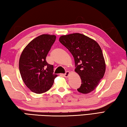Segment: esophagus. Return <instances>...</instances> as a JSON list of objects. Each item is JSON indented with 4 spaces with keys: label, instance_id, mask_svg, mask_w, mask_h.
<instances>
[{
    "label": "esophagus",
    "instance_id": "34e87169",
    "mask_svg": "<svg viewBox=\"0 0 127 127\" xmlns=\"http://www.w3.org/2000/svg\"><path fill=\"white\" fill-rule=\"evenodd\" d=\"M69 74H70V72L69 71H67L65 72V73L64 74V76L65 77H68L69 76Z\"/></svg>",
    "mask_w": 127,
    "mask_h": 127
}]
</instances>
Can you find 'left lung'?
Listing matches in <instances>:
<instances>
[{
    "label": "left lung",
    "instance_id": "8db88e82",
    "mask_svg": "<svg viewBox=\"0 0 127 127\" xmlns=\"http://www.w3.org/2000/svg\"><path fill=\"white\" fill-rule=\"evenodd\" d=\"M59 41L74 57L75 72L82 81L77 91L83 94L92 92L97 87L106 69L100 45L96 41L79 33L62 36Z\"/></svg>",
    "mask_w": 127,
    "mask_h": 127
}]
</instances>
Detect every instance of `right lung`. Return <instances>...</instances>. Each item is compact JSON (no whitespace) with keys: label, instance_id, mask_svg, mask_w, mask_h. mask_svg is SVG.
Segmentation results:
<instances>
[{"label":"right lung","instance_id":"right-lung-1","mask_svg":"<svg viewBox=\"0 0 127 127\" xmlns=\"http://www.w3.org/2000/svg\"><path fill=\"white\" fill-rule=\"evenodd\" d=\"M56 39V36L43 34L34 38L23 49L19 61L21 77L33 92L42 94L52 87L58 76L46 57Z\"/></svg>","mask_w":127,"mask_h":127}]
</instances>
